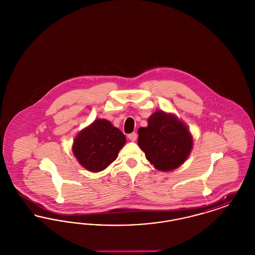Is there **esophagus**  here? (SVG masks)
Listing matches in <instances>:
<instances>
[{"label":"esophagus","instance_id":"34e87169","mask_svg":"<svg viewBox=\"0 0 255 255\" xmlns=\"http://www.w3.org/2000/svg\"><path fill=\"white\" fill-rule=\"evenodd\" d=\"M128 137H129V139H130V140L134 141V140L136 139V137H137V133H134V132H133V133H129V134H128Z\"/></svg>","mask_w":255,"mask_h":255}]
</instances>
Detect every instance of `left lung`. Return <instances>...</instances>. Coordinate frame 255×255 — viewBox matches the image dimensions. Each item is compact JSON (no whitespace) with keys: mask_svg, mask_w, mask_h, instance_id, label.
I'll return each instance as SVG.
<instances>
[{"mask_svg":"<svg viewBox=\"0 0 255 255\" xmlns=\"http://www.w3.org/2000/svg\"><path fill=\"white\" fill-rule=\"evenodd\" d=\"M137 143L156 169L167 172L187 159L193 138L187 126L173 114L157 111L148 119V126L137 131Z\"/></svg>","mask_w":255,"mask_h":255,"instance_id":"1","label":"left lung"}]
</instances>
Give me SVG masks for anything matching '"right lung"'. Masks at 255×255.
Returning a JSON list of instances; mask_svg holds the SVG:
<instances>
[{
	"label": "right lung",
	"instance_id": "right-lung-1",
	"mask_svg": "<svg viewBox=\"0 0 255 255\" xmlns=\"http://www.w3.org/2000/svg\"><path fill=\"white\" fill-rule=\"evenodd\" d=\"M125 142L126 137L120 129L98 119L75 136L73 155L86 169L100 172L118 158Z\"/></svg>",
	"mask_w": 255,
	"mask_h": 255
}]
</instances>
